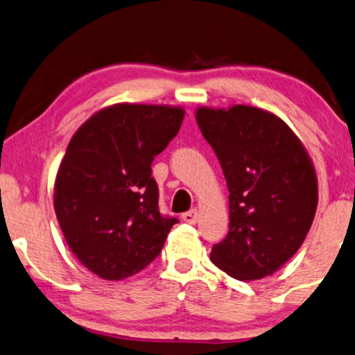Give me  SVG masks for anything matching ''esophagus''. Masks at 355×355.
<instances>
[{
	"mask_svg": "<svg viewBox=\"0 0 355 355\" xmlns=\"http://www.w3.org/2000/svg\"><path fill=\"white\" fill-rule=\"evenodd\" d=\"M182 219L187 222V224H196L198 219H200V214H198L196 209H191L185 212V214H182Z\"/></svg>",
	"mask_w": 355,
	"mask_h": 355,
	"instance_id": "obj_1",
	"label": "esophagus"
}]
</instances>
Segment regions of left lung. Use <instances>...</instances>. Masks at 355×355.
Here are the masks:
<instances>
[{
    "label": "left lung",
    "mask_w": 355,
    "mask_h": 355,
    "mask_svg": "<svg viewBox=\"0 0 355 355\" xmlns=\"http://www.w3.org/2000/svg\"><path fill=\"white\" fill-rule=\"evenodd\" d=\"M196 121L229 188V232L211 261L239 281L271 276L313 222L318 185L310 155L281 118L261 108L201 107Z\"/></svg>",
    "instance_id": "obj_1"
}]
</instances>
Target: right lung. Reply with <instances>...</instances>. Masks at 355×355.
<instances>
[{
    "mask_svg": "<svg viewBox=\"0 0 355 355\" xmlns=\"http://www.w3.org/2000/svg\"><path fill=\"white\" fill-rule=\"evenodd\" d=\"M183 116L180 107L116 103L69 141L56 173L55 212L71 252L102 279H125L153 263L178 222L160 214L150 164Z\"/></svg>",
    "mask_w": 355,
    "mask_h": 355,
    "instance_id": "right-lung-1",
    "label": "right lung"
}]
</instances>
